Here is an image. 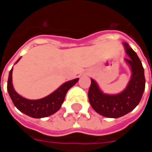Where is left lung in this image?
Wrapping results in <instances>:
<instances>
[{
  "instance_id": "1",
  "label": "left lung",
  "mask_w": 152,
  "mask_h": 152,
  "mask_svg": "<svg viewBox=\"0 0 152 152\" xmlns=\"http://www.w3.org/2000/svg\"><path fill=\"white\" fill-rule=\"evenodd\" d=\"M129 58H124L131 72L129 81L121 93L109 94L100 89L95 80L91 78L88 97L90 105L97 113L108 118H119L133 111L140 102L145 89V76L142 64L137 53L129 44L123 42Z\"/></svg>"
}]
</instances>
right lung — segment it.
I'll use <instances>...</instances> for the list:
<instances>
[{
    "label": "right lung",
    "mask_w": 152,
    "mask_h": 152,
    "mask_svg": "<svg viewBox=\"0 0 152 152\" xmlns=\"http://www.w3.org/2000/svg\"><path fill=\"white\" fill-rule=\"evenodd\" d=\"M21 58H19L15 64ZM13 67L10 72L7 82V90L14 105L23 113L32 118H44L54 114L61 107L63 104L66 92L74 85H76L79 78L71 80L63 83L53 93L40 99H25L15 91L12 82Z\"/></svg>",
    "instance_id": "right-lung-1"
}]
</instances>
